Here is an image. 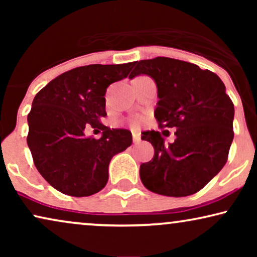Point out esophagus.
<instances>
[{
  "mask_svg": "<svg viewBox=\"0 0 257 257\" xmlns=\"http://www.w3.org/2000/svg\"><path fill=\"white\" fill-rule=\"evenodd\" d=\"M132 138H133V143L137 144L140 142V133L138 132H132Z\"/></svg>",
  "mask_w": 257,
  "mask_h": 257,
  "instance_id": "1",
  "label": "esophagus"
}]
</instances>
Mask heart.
I'll list each match as a JSON object with an SVG mask.
<instances>
[{
    "mask_svg": "<svg viewBox=\"0 0 257 257\" xmlns=\"http://www.w3.org/2000/svg\"><path fill=\"white\" fill-rule=\"evenodd\" d=\"M143 119L142 117H139V115H135V117H132L131 119H130V124H131L132 127H138V126L142 124Z\"/></svg>",
    "mask_w": 257,
    "mask_h": 257,
    "instance_id": "1",
    "label": "heart"
}]
</instances>
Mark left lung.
Here are the masks:
<instances>
[{
	"mask_svg": "<svg viewBox=\"0 0 257 257\" xmlns=\"http://www.w3.org/2000/svg\"><path fill=\"white\" fill-rule=\"evenodd\" d=\"M136 64L130 78L149 75L157 84L159 127L177 128L168 146L159 131L143 133L154 157L140 165L142 182L160 195L194 194L227 163L234 138L233 101L219 76L192 63L156 57Z\"/></svg>",
	"mask_w": 257,
	"mask_h": 257,
	"instance_id": "1",
	"label": "left lung"
}]
</instances>
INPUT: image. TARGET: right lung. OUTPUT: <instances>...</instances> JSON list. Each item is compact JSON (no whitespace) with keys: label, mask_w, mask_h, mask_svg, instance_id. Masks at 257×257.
Returning <instances> with one entry per match:
<instances>
[{"label":"right lung","mask_w":257,"mask_h":257,"mask_svg":"<svg viewBox=\"0 0 257 257\" xmlns=\"http://www.w3.org/2000/svg\"><path fill=\"white\" fill-rule=\"evenodd\" d=\"M133 63L75 68L35 96L27 143L38 172L63 194L80 198L101 191L112 157L131 146L128 130L110 128L100 119L107 115L108 85L126 78ZM89 127L103 131L102 138L86 137Z\"/></svg>","instance_id":"right-lung-1"}]
</instances>
